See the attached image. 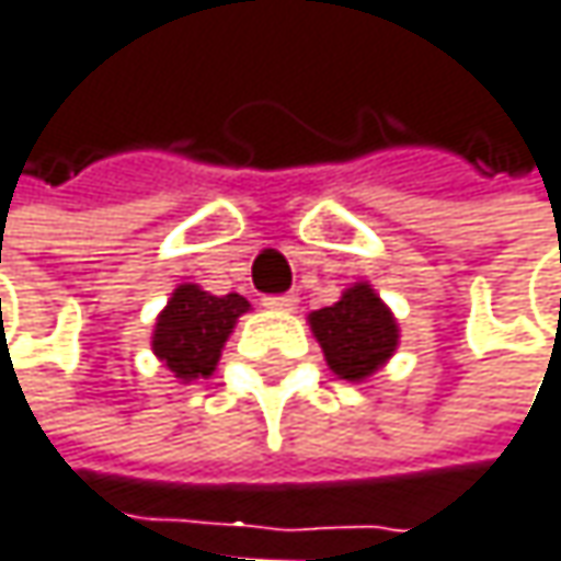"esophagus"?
Returning a JSON list of instances; mask_svg holds the SVG:
<instances>
[{
    "instance_id": "34e87169",
    "label": "esophagus",
    "mask_w": 561,
    "mask_h": 561,
    "mask_svg": "<svg viewBox=\"0 0 561 561\" xmlns=\"http://www.w3.org/2000/svg\"><path fill=\"white\" fill-rule=\"evenodd\" d=\"M263 305H266V308H276V311H291V308L298 305V298H295L291 291H285V295H266Z\"/></svg>"
}]
</instances>
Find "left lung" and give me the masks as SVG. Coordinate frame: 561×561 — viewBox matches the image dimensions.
Masks as SVG:
<instances>
[{"mask_svg": "<svg viewBox=\"0 0 561 561\" xmlns=\"http://www.w3.org/2000/svg\"><path fill=\"white\" fill-rule=\"evenodd\" d=\"M311 331L324 359L346 382L369 379L398 350V321L369 282H356L331 308L311 311Z\"/></svg>", "mask_w": 561, "mask_h": 561, "instance_id": "left-lung-1", "label": "left lung"}]
</instances>
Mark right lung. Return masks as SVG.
<instances>
[{
  "mask_svg": "<svg viewBox=\"0 0 561 561\" xmlns=\"http://www.w3.org/2000/svg\"><path fill=\"white\" fill-rule=\"evenodd\" d=\"M243 311H250V301L237 291L211 295L192 282L176 285L150 340L157 359L182 382L208 379Z\"/></svg>",
  "mask_w": 561,
  "mask_h": 561,
  "instance_id": "add662e5",
  "label": "right lung"
}]
</instances>
